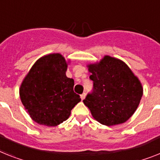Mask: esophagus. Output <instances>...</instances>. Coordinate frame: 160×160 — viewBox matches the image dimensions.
I'll use <instances>...</instances> for the list:
<instances>
[{
  "mask_svg": "<svg viewBox=\"0 0 160 160\" xmlns=\"http://www.w3.org/2000/svg\"><path fill=\"white\" fill-rule=\"evenodd\" d=\"M85 96H86V94H85V93H84H84H82V94H81V95H80V98H81V100H84V98H85Z\"/></svg>",
  "mask_w": 160,
  "mask_h": 160,
  "instance_id": "obj_1",
  "label": "esophagus"
}]
</instances>
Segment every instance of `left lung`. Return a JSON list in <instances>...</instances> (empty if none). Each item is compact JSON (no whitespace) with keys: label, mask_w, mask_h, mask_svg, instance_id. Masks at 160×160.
I'll use <instances>...</instances> for the list:
<instances>
[{"label":"left lung","mask_w":160,"mask_h":160,"mask_svg":"<svg viewBox=\"0 0 160 160\" xmlns=\"http://www.w3.org/2000/svg\"><path fill=\"white\" fill-rule=\"evenodd\" d=\"M87 68L93 90L83 102L92 117L107 126L127 121L138 109L143 94L138 76L124 62L109 55Z\"/></svg>","instance_id":"left-lung-1"}]
</instances>
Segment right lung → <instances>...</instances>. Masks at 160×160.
<instances>
[{"mask_svg": "<svg viewBox=\"0 0 160 160\" xmlns=\"http://www.w3.org/2000/svg\"><path fill=\"white\" fill-rule=\"evenodd\" d=\"M70 60L58 53L37 60L19 88L22 105L33 121L54 127L67 120L73 107L80 102L74 92V80L66 76Z\"/></svg>", "mask_w": 160, "mask_h": 160, "instance_id": "right-lung-1", "label": "right lung"}]
</instances>
